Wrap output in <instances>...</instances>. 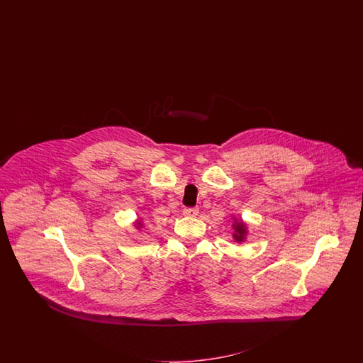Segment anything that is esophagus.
<instances>
[{
	"label": "esophagus",
	"instance_id": "esophagus-1",
	"mask_svg": "<svg viewBox=\"0 0 363 363\" xmlns=\"http://www.w3.org/2000/svg\"><path fill=\"white\" fill-rule=\"evenodd\" d=\"M184 216H186V217H197L198 209H194V208H186V209H184Z\"/></svg>",
	"mask_w": 363,
	"mask_h": 363
}]
</instances>
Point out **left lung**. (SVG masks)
<instances>
[{
  "mask_svg": "<svg viewBox=\"0 0 363 363\" xmlns=\"http://www.w3.org/2000/svg\"><path fill=\"white\" fill-rule=\"evenodd\" d=\"M233 229H234V234L233 238L237 242H243L246 240V234H247V228L246 223L242 220H234L233 223Z\"/></svg>",
  "mask_w": 363,
  "mask_h": 363,
  "instance_id": "1",
  "label": "left lung"
}]
</instances>
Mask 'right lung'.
<instances>
[{
	"label": "right lung",
	"mask_w": 363,
	"mask_h": 363,
	"mask_svg": "<svg viewBox=\"0 0 363 363\" xmlns=\"http://www.w3.org/2000/svg\"><path fill=\"white\" fill-rule=\"evenodd\" d=\"M135 228H137V229H141V228H143V223H141L140 220H137V223H135Z\"/></svg>",
	"instance_id": "1"
}]
</instances>
